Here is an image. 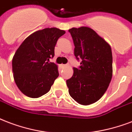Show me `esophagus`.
Masks as SVG:
<instances>
[{
	"mask_svg": "<svg viewBox=\"0 0 132 132\" xmlns=\"http://www.w3.org/2000/svg\"><path fill=\"white\" fill-rule=\"evenodd\" d=\"M67 66V65H63V64H61V67H62V68H65V67H66Z\"/></svg>",
	"mask_w": 132,
	"mask_h": 132,
	"instance_id": "34e87169",
	"label": "esophagus"
}]
</instances>
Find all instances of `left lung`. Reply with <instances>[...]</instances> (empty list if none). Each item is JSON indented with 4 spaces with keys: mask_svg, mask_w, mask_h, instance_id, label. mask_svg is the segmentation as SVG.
I'll list each match as a JSON object with an SVG mask.
<instances>
[{
    "mask_svg": "<svg viewBox=\"0 0 132 132\" xmlns=\"http://www.w3.org/2000/svg\"><path fill=\"white\" fill-rule=\"evenodd\" d=\"M73 39L74 55L81 59L80 67L73 68L67 80L69 94L82 105L96 103L108 89L112 78V53L108 42L88 27L69 29Z\"/></svg>",
    "mask_w": 132,
    "mask_h": 132,
    "instance_id": "8db88e82",
    "label": "left lung"
}]
</instances>
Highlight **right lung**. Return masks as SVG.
<instances>
[{
	"label": "right lung",
	"instance_id": "right-lung-1",
	"mask_svg": "<svg viewBox=\"0 0 132 132\" xmlns=\"http://www.w3.org/2000/svg\"><path fill=\"white\" fill-rule=\"evenodd\" d=\"M65 31L56 27L38 30L26 38L12 59L14 81L21 92L38 98L50 90L59 76L58 66L49 63L56 42Z\"/></svg>",
	"mask_w": 132,
	"mask_h": 132
}]
</instances>
